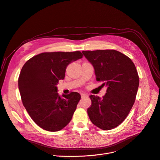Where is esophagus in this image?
Here are the masks:
<instances>
[{"mask_svg": "<svg viewBox=\"0 0 160 160\" xmlns=\"http://www.w3.org/2000/svg\"><path fill=\"white\" fill-rule=\"evenodd\" d=\"M81 96L82 97H88V94H85V93H82L81 94Z\"/></svg>", "mask_w": 160, "mask_h": 160, "instance_id": "1", "label": "esophagus"}]
</instances>
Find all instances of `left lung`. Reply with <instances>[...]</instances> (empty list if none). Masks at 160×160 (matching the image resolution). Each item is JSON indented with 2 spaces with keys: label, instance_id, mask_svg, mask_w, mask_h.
<instances>
[{
  "label": "left lung",
  "instance_id": "8db88e82",
  "mask_svg": "<svg viewBox=\"0 0 160 160\" xmlns=\"http://www.w3.org/2000/svg\"><path fill=\"white\" fill-rule=\"evenodd\" d=\"M94 66L96 80L107 89L103 98L91 95L88 113L99 128L110 130L121 124L132 109L136 98L139 77L136 67L126 55L115 50L83 51Z\"/></svg>",
  "mask_w": 160,
  "mask_h": 160
}]
</instances>
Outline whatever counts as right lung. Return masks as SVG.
<instances>
[{"mask_svg":"<svg viewBox=\"0 0 160 160\" xmlns=\"http://www.w3.org/2000/svg\"><path fill=\"white\" fill-rule=\"evenodd\" d=\"M80 51L44 52L28 60L18 83L22 103L34 122L48 132H57L71 121L81 96L77 92L57 93L68 65L82 58Z\"/></svg>","mask_w":160,"mask_h":160,"instance_id":"obj_1","label":"right lung"}]
</instances>
